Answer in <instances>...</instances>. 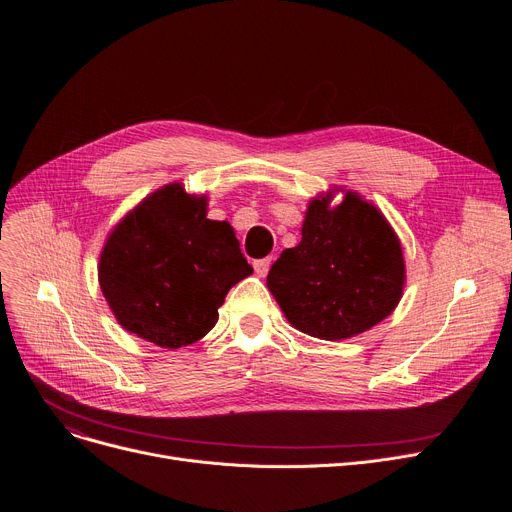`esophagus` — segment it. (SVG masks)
<instances>
[{
    "instance_id": "esophagus-1",
    "label": "esophagus",
    "mask_w": 512,
    "mask_h": 512,
    "mask_svg": "<svg viewBox=\"0 0 512 512\" xmlns=\"http://www.w3.org/2000/svg\"><path fill=\"white\" fill-rule=\"evenodd\" d=\"M270 263H272V259H270V257H263V259H257V261L253 263V267H255V272H257V276L265 278V276H267V272H270Z\"/></svg>"
}]
</instances>
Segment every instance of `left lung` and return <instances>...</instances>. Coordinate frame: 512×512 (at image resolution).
Here are the masks:
<instances>
[{
	"instance_id": "left-lung-1",
	"label": "left lung",
	"mask_w": 512,
	"mask_h": 512,
	"mask_svg": "<svg viewBox=\"0 0 512 512\" xmlns=\"http://www.w3.org/2000/svg\"><path fill=\"white\" fill-rule=\"evenodd\" d=\"M405 259L384 215L355 193L338 207L309 203L303 238L282 251L267 288L290 324L321 340L361 334L388 317L402 297Z\"/></svg>"
}]
</instances>
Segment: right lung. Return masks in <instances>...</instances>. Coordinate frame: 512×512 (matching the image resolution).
Returning <instances> with one entry per match:
<instances>
[{
    "label": "right lung",
    "instance_id": "add662e5",
    "mask_svg": "<svg viewBox=\"0 0 512 512\" xmlns=\"http://www.w3.org/2000/svg\"><path fill=\"white\" fill-rule=\"evenodd\" d=\"M207 199L168 184L114 228L99 259L101 292L120 326L161 348L203 338L228 290L253 274L228 222Z\"/></svg>",
    "mask_w": 512,
    "mask_h": 512
}]
</instances>
